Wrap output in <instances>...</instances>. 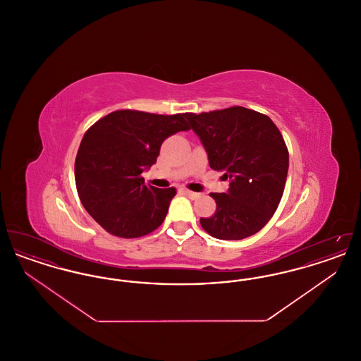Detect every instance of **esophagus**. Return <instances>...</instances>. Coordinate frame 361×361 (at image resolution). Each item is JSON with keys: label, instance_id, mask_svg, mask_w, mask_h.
<instances>
[{"label": "esophagus", "instance_id": "34e87169", "mask_svg": "<svg viewBox=\"0 0 361 361\" xmlns=\"http://www.w3.org/2000/svg\"><path fill=\"white\" fill-rule=\"evenodd\" d=\"M184 193L188 196L189 199H197V197H199V193L192 192V190H189V189H184Z\"/></svg>", "mask_w": 361, "mask_h": 361}]
</instances>
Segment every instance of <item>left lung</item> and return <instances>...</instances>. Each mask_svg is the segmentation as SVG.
Wrapping results in <instances>:
<instances>
[{
    "label": "left lung",
    "instance_id": "1",
    "mask_svg": "<svg viewBox=\"0 0 361 361\" xmlns=\"http://www.w3.org/2000/svg\"><path fill=\"white\" fill-rule=\"evenodd\" d=\"M200 137L211 169L230 178L227 193H209L216 211L200 218L207 233L218 240H237L258 233L281 200L288 149L275 123L243 106L185 114Z\"/></svg>",
    "mask_w": 361,
    "mask_h": 361
}]
</instances>
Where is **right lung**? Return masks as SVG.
Returning a JSON list of instances; mask_svg holds the SVG:
<instances>
[{
	"mask_svg": "<svg viewBox=\"0 0 361 361\" xmlns=\"http://www.w3.org/2000/svg\"><path fill=\"white\" fill-rule=\"evenodd\" d=\"M189 128L185 114L121 109L86 131L74 164L75 185L82 206L104 230L139 238L162 224L176 188L146 185L142 172L155 164L166 137Z\"/></svg>",
	"mask_w": 361,
	"mask_h": 361,
	"instance_id": "obj_1",
	"label": "right lung"
}]
</instances>
